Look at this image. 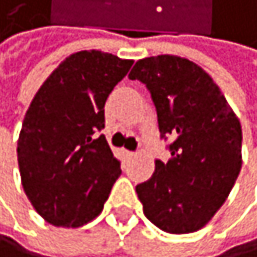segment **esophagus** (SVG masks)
Segmentation results:
<instances>
[{
  "label": "esophagus",
  "mask_w": 257,
  "mask_h": 257,
  "mask_svg": "<svg viewBox=\"0 0 257 257\" xmlns=\"http://www.w3.org/2000/svg\"><path fill=\"white\" fill-rule=\"evenodd\" d=\"M123 153H124L126 158H133V156H136V153H134V152H130V150H124Z\"/></svg>",
  "instance_id": "34e87169"
}]
</instances>
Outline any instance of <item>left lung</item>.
<instances>
[{"label":"left lung","mask_w":257,"mask_h":257,"mask_svg":"<svg viewBox=\"0 0 257 257\" xmlns=\"http://www.w3.org/2000/svg\"><path fill=\"white\" fill-rule=\"evenodd\" d=\"M131 80L145 83L171 160H156L152 178L136 186L150 221L169 234L202 229L227 199L242 169V126L202 68L175 55L139 60Z\"/></svg>","instance_id":"1"}]
</instances>
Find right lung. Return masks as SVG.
<instances>
[{
    "label": "right lung",
    "instance_id": "add662e5",
    "mask_svg": "<svg viewBox=\"0 0 257 257\" xmlns=\"http://www.w3.org/2000/svg\"><path fill=\"white\" fill-rule=\"evenodd\" d=\"M133 60L83 50L42 83L25 115L17 158L25 194L45 221L80 227L102 212L121 174L104 134V105Z\"/></svg>",
    "mask_w": 257,
    "mask_h": 257
}]
</instances>
